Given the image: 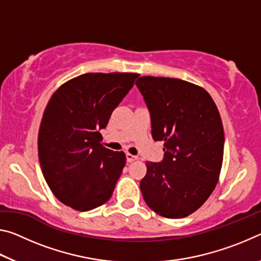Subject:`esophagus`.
Segmentation results:
<instances>
[{
  "label": "esophagus",
  "mask_w": 261,
  "mask_h": 261,
  "mask_svg": "<svg viewBox=\"0 0 261 261\" xmlns=\"http://www.w3.org/2000/svg\"><path fill=\"white\" fill-rule=\"evenodd\" d=\"M136 160H138V156L132 155V154H130V153H126V161L127 162H134Z\"/></svg>",
  "instance_id": "esophagus-1"
}]
</instances>
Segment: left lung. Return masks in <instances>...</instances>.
Listing matches in <instances>:
<instances>
[{
    "mask_svg": "<svg viewBox=\"0 0 261 261\" xmlns=\"http://www.w3.org/2000/svg\"><path fill=\"white\" fill-rule=\"evenodd\" d=\"M136 85L151 114L153 139L165 141L163 160L146 162L144 200L163 218H185L219 180L224 132L218 107L206 90L182 79L144 76Z\"/></svg>",
    "mask_w": 261,
    "mask_h": 261,
    "instance_id": "8db88e82",
    "label": "left lung"
}]
</instances>
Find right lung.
Instances as JSON below:
<instances>
[{"label": "right lung", "mask_w": 261, "mask_h": 261, "mask_svg": "<svg viewBox=\"0 0 261 261\" xmlns=\"http://www.w3.org/2000/svg\"><path fill=\"white\" fill-rule=\"evenodd\" d=\"M138 73H84L61 85L48 102L38 153L48 187L64 205L86 212L112 197L126 158L101 145L113 110Z\"/></svg>", "instance_id": "1"}]
</instances>
